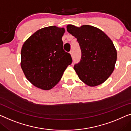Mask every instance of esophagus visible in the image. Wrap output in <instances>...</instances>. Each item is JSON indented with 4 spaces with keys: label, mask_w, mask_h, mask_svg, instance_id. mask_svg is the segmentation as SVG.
Masks as SVG:
<instances>
[{
    "label": "esophagus",
    "mask_w": 131,
    "mask_h": 131,
    "mask_svg": "<svg viewBox=\"0 0 131 131\" xmlns=\"http://www.w3.org/2000/svg\"><path fill=\"white\" fill-rule=\"evenodd\" d=\"M70 53H71L72 56H73V50H71V52H70Z\"/></svg>",
    "instance_id": "34e87169"
}]
</instances>
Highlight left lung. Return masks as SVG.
<instances>
[{"label":"left lung","instance_id":"8db88e82","mask_svg":"<svg viewBox=\"0 0 131 131\" xmlns=\"http://www.w3.org/2000/svg\"><path fill=\"white\" fill-rule=\"evenodd\" d=\"M67 30L77 39L81 58L74 69L82 81L90 86L102 83L114 70L117 53L111 39L100 29L90 25L78 28L68 25Z\"/></svg>","mask_w":131,"mask_h":131}]
</instances>
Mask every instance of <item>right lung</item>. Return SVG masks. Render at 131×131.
Returning a JSON list of instances; mask_svg holds the SVG:
<instances>
[{
    "mask_svg": "<svg viewBox=\"0 0 131 131\" xmlns=\"http://www.w3.org/2000/svg\"><path fill=\"white\" fill-rule=\"evenodd\" d=\"M63 28L52 26L34 33L23 45L21 68L35 86L49 90L59 82L72 62L71 54L63 49Z\"/></svg>",
    "mask_w": 131,
    "mask_h": 131,
    "instance_id": "add662e5",
    "label": "right lung"
}]
</instances>
